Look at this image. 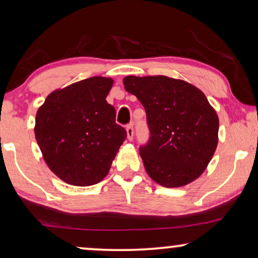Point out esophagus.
<instances>
[{"instance_id":"obj_1","label":"esophagus","mask_w":258,"mask_h":258,"mask_svg":"<svg viewBox=\"0 0 258 258\" xmlns=\"http://www.w3.org/2000/svg\"><path fill=\"white\" fill-rule=\"evenodd\" d=\"M125 130H126V137H128L129 141H132L134 138V128H133L132 123L125 126Z\"/></svg>"}]
</instances>
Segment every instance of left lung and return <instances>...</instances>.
<instances>
[{
  "label": "left lung",
  "instance_id": "obj_1",
  "mask_svg": "<svg viewBox=\"0 0 258 258\" xmlns=\"http://www.w3.org/2000/svg\"><path fill=\"white\" fill-rule=\"evenodd\" d=\"M123 85L147 113L150 137L140 155L152 180L180 187L200 177L214 155L219 133V117L204 93L165 76H129Z\"/></svg>",
  "mask_w": 258,
  "mask_h": 258
}]
</instances>
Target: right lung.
I'll use <instances>...</instances> for the list:
<instances>
[{"label":"right lung","instance_id":"right-lung-1","mask_svg":"<svg viewBox=\"0 0 258 258\" xmlns=\"http://www.w3.org/2000/svg\"><path fill=\"white\" fill-rule=\"evenodd\" d=\"M113 79L92 77L52 92L36 115L35 136L43 158L61 180L98 184L108 174L125 129L106 101Z\"/></svg>","mask_w":258,"mask_h":258}]
</instances>
